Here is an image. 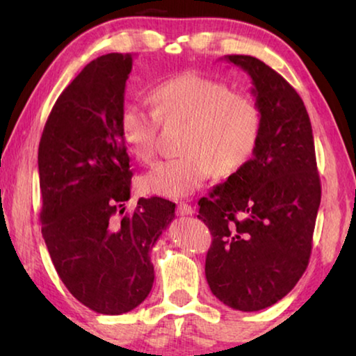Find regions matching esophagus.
Returning a JSON list of instances; mask_svg holds the SVG:
<instances>
[{
  "label": "esophagus",
  "mask_w": 356,
  "mask_h": 356,
  "mask_svg": "<svg viewBox=\"0 0 356 356\" xmlns=\"http://www.w3.org/2000/svg\"><path fill=\"white\" fill-rule=\"evenodd\" d=\"M193 213H195V209H193L190 204H186V202L177 204V215L179 216H188Z\"/></svg>",
  "instance_id": "obj_1"
}]
</instances>
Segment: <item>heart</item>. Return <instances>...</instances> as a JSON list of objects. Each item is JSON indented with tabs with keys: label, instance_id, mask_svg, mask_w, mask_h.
<instances>
[{
	"label": "heart",
	"instance_id": "b5f03b06",
	"mask_svg": "<svg viewBox=\"0 0 356 356\" xmlns=\"http://www.w3.org/2000/svg\"><path fill=\"white\" fill-rule=\"evenodd\" d=\"M155 111L140 104L122 108L120 138L131 154L150 161L156 150L160 119H185L182 155L159 161L144 174L143 186L163 197H184L212 176L240 170L257 147L262 114L248 94L229 91L227 84L197 72H184L150 91Z\"/></svg>",
	"mask_w": 356,
	"mask_h": 356
}]
</instances>
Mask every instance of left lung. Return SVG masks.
Returning a JSON list of instances; mask_svg holds the SVG:
<instances>
[{
	"label": "left lung",
	"instance_id": "8db88e82",
	"mask_svg": "<svg viewBox=\"0 0 356 356\" xmlns=\"http://www.w3.org/2000/svg\"><path fill=\"white\" fill-rule=\"evenodd\" d=\"M225 59L251 76L261 138L251 159L201 197L197 218L213 237L206 257L210 291L229 308L252 312L286 297L308 267L321 179L297 91L261 59Z\"/></svg>",
	"mask_w": 356,
	"mask_h": 356
}]
</instances>
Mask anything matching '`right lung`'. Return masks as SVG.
Wrapping results in <instances>:
<instances>
[{"instance_id":"obj_1","label":"right lung","mask_w":356,"mask_h":356,"mask_svg":"<svg viewBox=\"0 0 356 356\" xmlns=\"http://www.w3.org/2000/svg\"><path fill=\"white\" fill-rule=\"evenodd\" d=\"M130 53L89 63L59 95L39 144L42 236L59 278L99 314L141 305L154 284L150 251L174 220L176 204L130 200L131 174L120 138Z\"/></svg>"}]
</instances>
